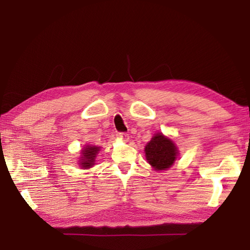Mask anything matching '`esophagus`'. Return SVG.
Here are the masks:
<instances>
[{"instance_id": "esophagus-1", "label": "esophagus", "mask_w": 250, "mask_h": 250, "mask_svg": "<svg viewBox=\"0 0 250 250\" xmlns=\"http://www.w3.org/2000/svg\"><path fill=\"white\" fill-rule=\"evenodd\" d=\"M117 137L120 139V140H122L124 142H128L129 141V134L126 133H118Z\"/></svg>"}]
</instances>
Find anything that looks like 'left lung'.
Masks as SVG:
<instances>
[{"instance_id":"obj_1","label":"left lung","mask_w":250,"mask_h":250,"mask_svg":"<svg viewBox=\"0 0 250 250\" xmlns=\"http://www.w3.org/2000/svg\"><path fill=\"white\" fill-rule=\"evenodd\" d=\"M147 163L155 171H164L172 167L180 154L175 142L162 132H155L145 147Z\"/></svg>"}]
</instances>
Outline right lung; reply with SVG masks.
<instances>
[{"mask_svg": "<svg viewBox=\"0 0 250 250\" xmlns=\"http://www.w3.org/2000/svg\"><path fill=\"white\" fill-rule=\"evenodd\" d=\"M100 146L92 145H84V146L80 150V156L78 160V166L83 170H88L96 164L97 154L99 153Z\"/></svg>", "mask_w": 250, "mask_h": 250, "instance_id": "right-lung-1", "label": "right lung"}]
</instances>
